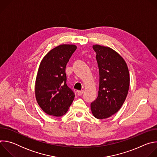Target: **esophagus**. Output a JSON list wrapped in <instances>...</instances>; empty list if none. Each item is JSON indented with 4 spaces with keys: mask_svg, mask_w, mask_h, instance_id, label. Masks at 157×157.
<instances>
[{
    "mask_svg": "<svg viewBox=\"0 0 157 157\" xmlns=\"http://www.w3.org/2000/svg\"><path fill=\"white\" fill-rule=\"evenodd\" d=\"M77 93H78V94L79 96H81V95H82L84 93V91H78Z\"/></svg>",
    "mask_w": 157,
    "mask_h": 157,
    "instance_id": "obj_1",
    "label": "esophagus"
}]
</instances>
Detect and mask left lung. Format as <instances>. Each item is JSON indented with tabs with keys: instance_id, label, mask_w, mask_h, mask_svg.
<instances>
[{
	"instance_id": "left-lung-1",
	"label": "left lung",
	"mask_w": 157,
	"mask_h": 157,
	"mask_svg": "<svg viewBox=\"0 0 157 157\" xmlns=\"http://www.w3.org/2000/svg\"><path fill=\"white\" fill-rule=\"evenodd\" d=\"M99 71L97 99L91 104L92 114L96 119L111 117L120 110L129 89L130 75L124 58L108 47L94 44Z\"/></svg>"
}]
</instances>
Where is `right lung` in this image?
I'll use <instances>...</instances> for the list:
<instances>
[{"mask_svg":"<svg viewBox=\"0 0 157 157\" xmlns=\"http://www.w3.org/2000/svg\"><path fill=\"white\" fill-rule=\"evenodd\" d=\"M76 48L75 44H60L50 50L40 64L35 94L39 106L48 115L64 116L74 100V93L66 84L65 69Z\"/></svg>","mask_w":157,"mask_h":157,"instance_id":"add662e5","label":"right lung"}]
</instances>
